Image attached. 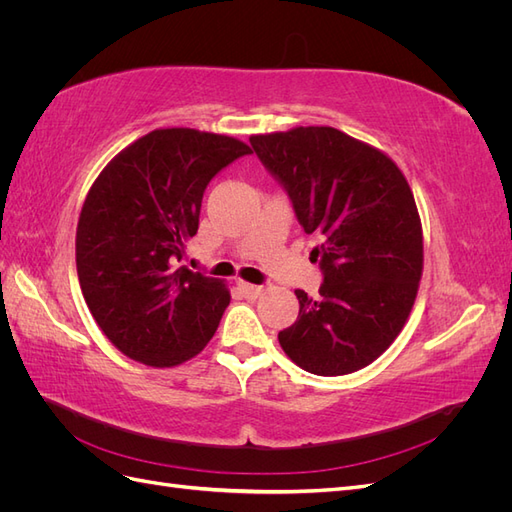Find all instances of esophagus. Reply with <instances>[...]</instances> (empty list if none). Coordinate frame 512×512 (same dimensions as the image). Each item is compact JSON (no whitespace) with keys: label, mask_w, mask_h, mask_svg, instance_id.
<instances>
[{"label":"esophagus","mask_w":512,"mask_h":512,"mask_svg":"<svg viewBox=\"0 0 512 512\" xmlns=\"http://www.w3.org/2000/svg\"><path fill=\"white\" fill-rule=\"evenodd\" d=\"M239 290L245 294L247 299H256V297H260L262 286H256V284H247V282H239Z\"/></svg>","instance_id":"1"}]
</instances>
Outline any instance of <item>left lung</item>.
Returning <instances> with one entry per match:
<instances>
[{
    "label": "left lung",
    "instance_id": "obj_1",
    "mask_svg": "<svg viewBox=\"0 0 512 512\" xmlns=\"http://www.w3.org/2000/svg\"><path fill=\"white\" fill-rule=\"evenodd\" d=\"M286 190L322 271L320 297L277 333L301 369L344 376L376 361L404 329L423 271V232L410 185L382 151L327 126L252 136Z\"/></svg>",
    "mask_w": 512,
    "mask_h": 512
}]
</instances>
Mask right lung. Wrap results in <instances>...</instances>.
Masks as SVG:
<instances>
[{"label":"right lung","mask_w":512,"mask_h":512,"mask_svg":"<svg viewBox=\"0 0 512 512\" xmlns=\"http://www.w3.org/2000/svg\"><path fill=\"white\" fill-rule=\"evenodd\" d=\"M247 153L232 136L153 130L91 185L76 228V271L91 316L130 359L179 365L218 329L228 288L179 262L209 181Z\"/></svg>","instance_id":"add662e5"}]
</instances>
